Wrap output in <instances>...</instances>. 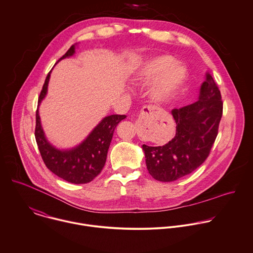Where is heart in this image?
I'll list each match as a JSON object with an SVG mask.
<instances>
[{
	"mask_svg": "<svg viewBox=\"0 0 253 253\" xmlns=\"http://www.w3.org/2000/svg\"><path fill=\"white\" fill-rule=\"evenodd\" d=\"M130 82L145 85L156 80L149 91V98L158 105L167 104L180 92L186 79V72L169 55H160L135 64L129 73Z\"/></svg>",
	"mask_w": 253,
	"mask_h": 253,
	"instance_id": "b5f03b06",
	"label": "heart"
}]
</instances>
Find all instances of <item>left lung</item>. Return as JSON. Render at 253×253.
I'll return each instance as SVG.
<instances>
[{
	"label": "left lung",
	"instance_id": "obj_1",
	"mask_svg": "<svg viewBox=\"0 0 253 253\" xmlns=\"http://www.w3.org/2000/svg\"><path fill=\"white\" fill-rule=\"evenodd\" d=\"M176 129L163 146L142 145L148 172L159 181L176 180L198 168L208 157L223 114L219 88L207 72L198 101L171 111Z\"/></svg>",
	"mask_w": 253,
	"mask_h": 253
}]
</instances>
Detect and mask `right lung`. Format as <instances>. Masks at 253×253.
<instances>
[{
  "mask_svg": "<svg viewBox=\"0 0 253 253\" xmlns=\"http://www.w3.org/2000/svg\"><path fill=\"white\" fill-rule=\"evenodd\" d=\"M78 44L73 45L58 62L74 56ZM51 73L52 71L46 78L38 99L35 127L36 142L46 167L52 172L72 183H87L101 172L106 163L115 128L126 116H107L101 120L80 144L68 149L57 148L47 139L39 116V106L47 95Z\"/></svg>",
  "mask_w": 253,
  "mask_h": 253,
  "instance_id": "1",
  "label": "right lung"
}]
</instances>
